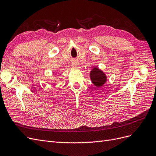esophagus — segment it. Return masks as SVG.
<instances>
[{
	"label": "esophagus",
	"instance_id": "34e87169",
	"mask_svg": "<svg viewBox=\"0 0 156 156\" xmlns=\"http://www.w3.org/2000/svg\"><path fill=\"white\" fill-rule=\"evenodd\" d=\"M78 65H79V63H78L77 62H74L73 63V66L74 67H77Z\"/></svg>",
	"mask_w": 156,
	"mask_h": 156
}]
</instances>
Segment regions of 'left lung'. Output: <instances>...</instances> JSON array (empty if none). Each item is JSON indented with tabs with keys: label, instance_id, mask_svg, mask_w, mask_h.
I'll return each mask as SVG.
<instances>
[{
	"label": "left lung",
	"instance_id": "left-lung-1",
	"mask_svg": "<svg viewBox=\"0 0 156 156\" xmlns=\"http://www.w3.org/2000/svg\"><path fill=\"white\" fill-rule=\"evenodd\" d=\"M90 77L94 86L100 88L104 85L107 81V76L102 70L98 67H94L90 73Z\"/></svg>",
	"mask_w": 156,
	"mask_h": 156
}]
</instances>
